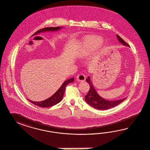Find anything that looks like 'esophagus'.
<instances>
[{
	"label": "esophagus",
	"mask_w": 150,
	"mask_h": 150,
	"mask_svg": "<svg viewBox=\"0 0 150 150\" xmlns=\"http://www.w3.org/2000/svg\"><path fill=\"white\" fill-rule=\"evenodd\" d=\"M86 79L85 76L83 74H79L76 77V80L78 81H85Z\"/></svg>",
	"instance_id": "obj_1"
}]
</instances>
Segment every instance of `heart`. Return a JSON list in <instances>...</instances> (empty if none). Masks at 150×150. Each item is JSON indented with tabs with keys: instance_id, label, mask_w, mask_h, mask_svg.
<instances>
[{
	"instance_id": "heart-1",
	"label": "heart",
	"mask_w": 150,
	"mask_h": 150,
	"mask_svg": "<svg viewBox=\"0 0 150 150\" xmlns=\"http://www.w3.org/2000/svg\"><path fill=\"white\" fill-rule=\"evenodd\" d=\"M102 43V39L99 37H86L82 43V47L83 48H94L99 46Z\"/></svg>"
}]
</instances>
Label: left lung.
<instances>
[{
	"label": "left lung",
	"mask_w": 150,
	"mask_h": 150,
	"mask_svg": "<svg viewBox=\"0 0 150 150\" xmlns=\"http://www.w3.org/2000/svg\"><path fill=\"white\" fill-rule=\"evenodd\" d=\"M117 38L118 41L122 43L123 45H127L129 47V45L123 39L117 35ZM86 81L90 85V90L88 93L85 96V100L87 103L90 105L95 109L100 110H105L114 107L117 105L122 102L124 100H125L126 98H123L122 100H107L103 99L100 96L95 90V88L93 86L92 83L91 81L90 78L88 76L86 79Z\"/></svg>",
	"instance_id": "obj_1"
}]
</instances>
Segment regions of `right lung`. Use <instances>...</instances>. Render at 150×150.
<instances>
[{
    "instance_id": "1",
    "label": "right lung",
    "mask_w": 150,
    "mask_h": 150,
    "mask_svg": "<svg viewBox=\"0 0 150 150\" xmlns=\"http://www.w3.org/2000/svg\"><path fill=\"white\" fill-rule=\"evenodd\" d=\"M60 28H62V27L59 26L55 27H45V28H42L41 30H38V31L35 32L34 35H37L41 32H46V31H58ZM74 80V77L69 79L68 80L65 81L63 83V85L58 89V90H57L53 95L52 96L50 97L47 98V100H44L41 102H34L31 100H28L33 104L36 105L40 107L45 108V107H50L51 106H53L54 105L58 103L62 100L65 90V87L67 86L69 83L73 82Z\"/></svg>"
}]
</instances>
